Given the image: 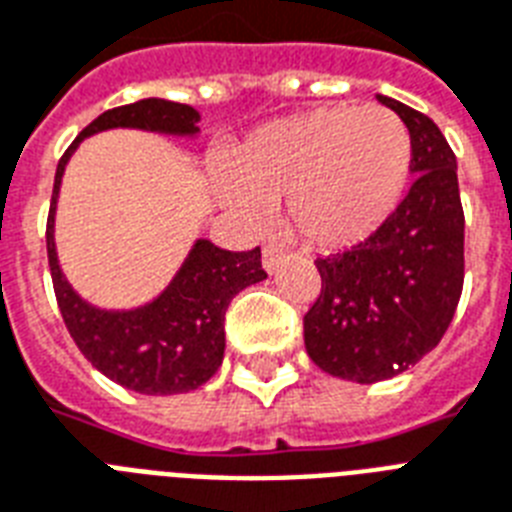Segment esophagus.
I'll return each mask as SVG.
<instances>
[{"mask_svg":"<svg viewBox=\"0 0 512 512\" xmlns=\"http://www.w3.org/2000/svg\"><path fill=\"white\" fill-rule=\"evenodd\" d=\"M282 253H285V248L277 243H264V256H261V261H264V269L267 272H275L277 261L282 259Z\"/></svg>","mask_w":512,"mask_h":512,"instance_id":"34e87169","label":"esophagus"}]
</instances>
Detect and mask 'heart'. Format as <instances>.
<instances>
[{
    "label": "heart",
    "mask_w": 512,
    "mask_h": 512,
    "mask_svg": "<svg viewBox=\"0 0 512 512\" xmlns=\"http://www.w3.org/2000/svg\"><path fill=\"white\" fill-rule=\"evenodd\" d=\"M412 137L378 105H327L267 124L237 147L219 200L259 227L285 200V222L306 245L341 251L394 216L410 182Z\"/></svg>",
    "instance_id": "1"
}]
</instances>
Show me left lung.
<instances>
[{
	"label": "left lung",
	"mask_w": 512,
	"mask_h": 512,
	"mask_svg": "<svg viewBox=\"0 0 512 512\" xmlns=\"http://www.w3.org/2000/svg\"><path fill=\"white\" fill-rule=\"evenodd\" d=\"M378 100L410 129L415 182L365 243L314 261L322 290L304 317L314 365L354 383L394 378L436 349L465 277L455 153L420 110L383 94Z\"/></svg>",
	"instance_id": "left-lung-1"
}]
</instances>
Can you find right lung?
Listing matches in <instances>:
<instances>
[{"label":"right lung","instance_id":"obj_1","mask_svg":"<svg viewBox=\"0 0 512 512\" xmlns=\"http://www.w3.org/2000/svg\"><path fill=\"white\" fill-rule=\"evenodd\" d=\"M198 110L182 102L147 100L105 110L73 140L57 163L55 190L47 219V259L57 306L68 333L92 367L118 386L150 396L195 391L211 380L224 359V314L243 288L261 282V248L224 251L211 240H198L179 267L169 288L150 304L129 312H105L87 304L68 285L55 251V206L63 171L84 137L105 129H147V132L195 137Z\"/></svg>","mask_w":512,"mask_h":512}]
</instances>
